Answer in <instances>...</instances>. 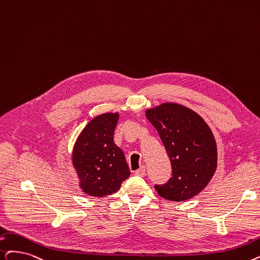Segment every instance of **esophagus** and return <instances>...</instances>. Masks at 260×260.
Returning a JSON list of instances; mask_svg holds the SVG:
<instances>
[{"mask_svg":"<svg viewBox=\"0 0 260 260\" xmlns=\"http://www.w3.org/2000/svg\"><path fill=\"white\" fill-rule=\"evenodd\" d=\"M145 172H146V170H145V167H141L139 170H137L136 172H135V174H136L137 176H140V177H143V176H145Z\"/></svg>","mask_w":260,"mask_h":260,"instance_id":"34e87169","label":"esophagus"}]
</instances>
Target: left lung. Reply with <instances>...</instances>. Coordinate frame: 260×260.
<instances>
[{"mask_svg": "<svg viewBox=\"0 0 260 260\" xmlns=\"http://www.w3.org/2000/svg\"><path fill=\"white\" fill-rule=\"evenodd\" d=\"M170 158L172 177L155 185L166 200L183 202L204 189L217 169V144L211 129L197 112L175 103L145 111Z\"/></svg>", "mask_w": 260, "mask_h": 260, "instance_id": "left-lung-1", "label": "left lung"}]
</instances>
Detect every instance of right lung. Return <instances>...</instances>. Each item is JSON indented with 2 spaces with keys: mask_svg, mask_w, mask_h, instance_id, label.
<instances>
[{
  "mask_svg": "<svg viewBox=\"0 0 260 260\" xmlns=\"http://www.w3.org/2000/svg\"><path fill=\"white\" fill-rule=\"evenodd\" d=\"M118 120V112L93 118L74 144L72 161L80 186L91 197L115 193L131 174L124 153L114 142Z\"/></svg>",
  "mask_w": 260,
  "mask_h": 260,
  "instance_id": "right-lung-1",
  "label": "right lung"
}]
</instances>
